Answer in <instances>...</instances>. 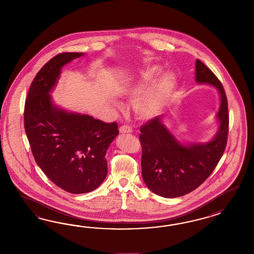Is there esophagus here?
<instances>
[{
    "mask_svg": "<svg viewBox=\"0 0 254 254\" xmlns=\"http://www.w3.org/2000/svg\"><path fill=\"white\" fill-rule=\"evenodd\" d=\"M120 133H131L132 132V128L128 126H122L120 128H119Z\"/></svg>",
    "mask_w": 254,
    "mask_h": 254,
    "instance_id": "esophagus-1",
    "label": "esophagus"
}]
</instances>
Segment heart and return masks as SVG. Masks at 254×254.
Listing matches in <instances>:
<instances>
[{
    "mask_svg": "<svg viewBox=\"0 0 254 254\" xmlns=\"http://www.w3.org/2000/svg\"><path fill=\"white\" fill-rule=\"evenodd\" d=\"M160 72V68L153 67L142 72L138 80L124 90L127 98L135 100L134 111L142 119H153L159 116L175 89L176 78L169 72L154 83Z\"/></svg>",
    "mask_w": 254,
    "mask_h": 254,
    "instance_id": "obj_1",
    "label": "heart"
}]
</instances>
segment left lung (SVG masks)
<instances>
[{
	"instance_id": "obj_1",
	"label": "left lung",
	"mask_w": 254,
	"mask_h": 254,
	"mask_svg": "<svg viewBox=\"0 0 254 254\" xmlns=\"http://www.w3.org/2000/svg\"><path fill=\"white\" fill-rule=\"evenodd\" d=\"M195 82L212 85L220 95L216 114L218 129L208 142H183L156 116L140 127L141 175L152 192L167 198L196 189L214 170L223 156L228 135V104L223 85L208 67L196 60Z\"/></svg>"
}]
</instances>
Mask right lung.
Here are the masks:
<instances>
[{"mask_svg": "<svg viewBox=\"0 0 254 254\" xmlns=\"http://www.w3.org/2000/svg\"><path fill=\"white\" fill-rule=\"evenodd\" d=\"M84 53H62L39 70L27 96L24 126L39 167L55 185L71 193L97 189L107 176L108 148L119 134L116 122L56 105L50 93L62 68Z\"/></svg>", "mask_w": 254, "mask_h": 254, "instance_id": "add662e5", "label": "right lung"}]
</instances>
